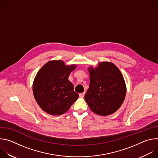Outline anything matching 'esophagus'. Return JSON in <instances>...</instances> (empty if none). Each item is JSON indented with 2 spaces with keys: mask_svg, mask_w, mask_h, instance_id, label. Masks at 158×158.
I'll list each match as a JSON object with an SVG mask.
<instances>
[{
  "mask_svg": "<svg viewBox=\"0 0 158 158\" xmlns=\"http://www.w3.org/2000/svg\"><path fill=\"white\" fill-rule=\"evenodd\" d=\"M84 95H85V92H84V93H80V94H79V97H80V98H84Z\"/></svg>",
  "mask_w": 158,
  "mask_h": 158,
  "instance_id": "1",
  "label": "esophagus"
}]
</instances>
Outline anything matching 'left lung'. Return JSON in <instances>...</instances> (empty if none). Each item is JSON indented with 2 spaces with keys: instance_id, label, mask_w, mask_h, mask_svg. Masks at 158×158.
<instances>
[{
  "instance_id": "obj_1",
  "label": "left lung",
  "mask_w": 158,
  "mask_h": 158,
  "mask_svg": "<svg viewBox=\"0 0 158 158\" xmlns=\"http://www.w3.org/2000/svg\"><path fill=\"white\" fill-rule=\"evenodd\" d=\"M89 87L84 99L90 109L100 116L110 115L122 105L126 93L123 76L112 63L103 62L89 69Z\"/></svg>"
}]
</instances>
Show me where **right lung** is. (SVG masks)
I'll return each instance as SVG.
<instances>
[{
	"label": "right lung",
	"instance_id": "1",
	"mask_svg": "<svg viewBox=\"0 0 158 158\" xmlns=\"http://www.w3.org/2000/svg\"><path fill=\"white\" fill-rule=\"evenodd\" d=\"M76 65H65L62 60L47 62L37 73L33 93L41 109L51 115H61L68 110L79 94L68 80Z\"/></svg>",
	"mask_w": 158,
	"mask_h": 158
}]
</instances>
